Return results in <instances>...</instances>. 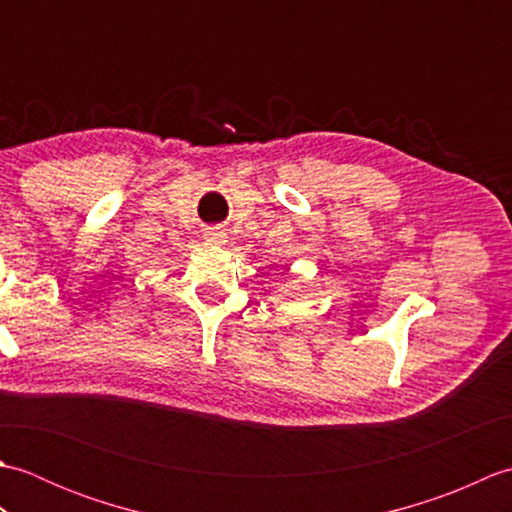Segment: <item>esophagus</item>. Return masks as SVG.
I'll list each match as a JSON object with an SVG mask.
<instances>
[{
  "mask_svg": "<svg viewBox=\"0 0 512 512\" xmlns=\"http://www.w3.org/2000/svg\"><path fill=\"white\" fill-rule=\"evenodd\" d=\"M204 239H206V242H211V244H224L226 233L220 231V228H209V231L204 233Z\"/></svg>",
  "mask_w": 512,
  "mask_h": 512,
  "instance_id": "34e87169",
  "label": "esophagus"
}]
</instances>
